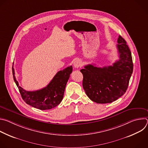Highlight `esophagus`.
Listing matches in <instances>:
<instances>
[{"instance_id":"obj_1","label":"esophagus","mask_w":148,"mask_h":148,"mask_svg":"<svg viewBox=\"0 0 148 148\" xmlns=\"http://www.w3.org/2000/svg\"><path fill=\"white\" fill-rule=\"evenodd\" d=\"M73 65L75 68H79L82 66V62L79 60H77L74 62Z\"/></svg>"}]
</instances>
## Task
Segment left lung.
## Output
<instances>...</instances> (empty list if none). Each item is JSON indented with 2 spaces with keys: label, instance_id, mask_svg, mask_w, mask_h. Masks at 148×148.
Instances as JSON below:
<instances>
[{
  "label": "left lung",
  "instance_id": "left-lung-1",
  "mask_svg": "<svg viewBox=\"0 0 148 148\" xmlns=\"http://www.w3.org/2000/svg\"><path fill=\"white\" fill-rule=\"evenodd\" d=\"M116 47L119 59L112 66L97 67L88 64L81 69L82 86L89 98L98 103L112 102L127 90L133 72L131 52L126 41L119 36Z\"/></svg>",
  "mask_w": 148,
  "mask_h": 148
}]
</instances>
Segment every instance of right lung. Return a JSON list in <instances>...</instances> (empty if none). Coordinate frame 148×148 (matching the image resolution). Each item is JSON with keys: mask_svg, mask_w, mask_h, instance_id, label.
I'll list each match as a JSON object with an SVG mask.
<instances>
[{"mask_svg": "<svg viewBox=\"0 0 148 148\" xmlns=\"http://www.w3.org/2000/svg\"><path fill=\"white\" fill-rule=\"evenodd\" d=\"M72 71L73 67L71 66L59 71L46 87L34 91H27L18 86L12 67L13 79L22 99L26 103L40 110H50L60 103Z\"/></svg>", "mask_w": 148, "mask_h": 148, "instance_id": "add662e5", "label": "right lung"}]
</instances>
